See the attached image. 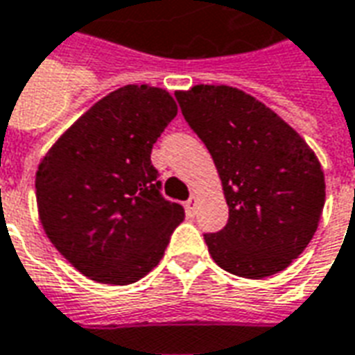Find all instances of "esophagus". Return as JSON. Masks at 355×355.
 I'll use <instances>...</instances> for the list:
<instances>
[{
  "label": "esophagus",
  "mask_w": 355,
  "mask_h": 355,
  "mask_svg": "<svg viewBox=\"0 0 355 355\" xmlns=\"http://www.w3.org/2000/svg\"><path fill=\"white\" fill-rule=\"evenodd\" d=\"M195 208H197V197L193 195V197H191L189 200L185 202V210H187V214H189V216H193V214H195Z\"/></svg>",
  "instance_id": "obj_1"
}]
</instances>
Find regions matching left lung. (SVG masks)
I'll use <instances>...</instances> for the list:
<instances>
[{"instance_id": "8db88e82", "label": "left lung", "mask_w": 355, "mask_h": 355, "mask_svg": "<svg viewBox=\"0 0 355 355\" xmlns=\"http://www.w3.org/2000/svg\"><path fill=\"white\" fill-rule=\"evenodd\" d=\"M212 155L230 222L205 235L222 270L246 279L275 275L310 245L325 206V173L300 133L250 93L193 85L175 93Z\"/></svg>"}]
</instances>
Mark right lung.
Instances as JSON below:
<instances>
[{"mask_svg":"<svg viewBox=\"0 0 355 355\" xmlns=\"http://www.w3.org/2000/svg\"><path fill=\"white\" fill-rule=\"evenodd\" d=\"M178 114L162 87L124 85L62 133L36 172L40 222L80 273L132 285L155 270L185 218L160 195L150 150Z\"/></svg>","mask_w":355,"mask_h":355,"instance_id":"right-lung-1","label":"right lung"}]
</instances>
